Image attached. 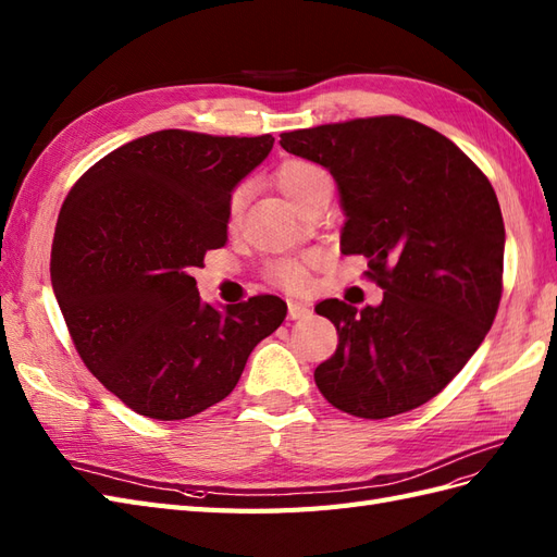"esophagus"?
<instances>
[{
  "label": "esophagus",
  "instance_id": "esophagus-1",
  "mask_svg": "<svg viewBox=\"0 0 557 557\" xmlns=\"http://www.w3.org/2000/svg\"><path fill=\"white\" fill-rule=\"evenodd\" d=\"M309 313H311V309L307 305H302V302H290L288 305V315H290L293 321L305 319V315H309Z\"/></svg>",
  "mask_w": 557,
  "mask_h": 557
}]
</instances>
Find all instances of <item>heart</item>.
Returning a JSON list of instances; mask_svg holds the SVG:
<instances>
[{
	"mask_svg": "<svg viewBox=\"0 0 557 557\" xmlns=\"http://www.w3.org/2000/svg\"><path fill=\"white\" fill-rule=\"evenodd\" d=\"M323 180H327L325 171L321 166H315L313 161H307V159L283 161L274 173L276 187L297 208L305 206V201L311 197L313 189L319 187ZM244 203H246V189L238 187L230 199V220H236L238 215H242ZM315 264H319V255H313V252L302 255V258H285V260H276V262L269 264L267 276H269V281H274L276 285H281V288L299 293L309 285L311 269Z\"/></svg>",
	"mask_w": 557,
	"mask_h": 557,
	"instance_id": "obj_1",
	"label": "heart"
}]
</instances>
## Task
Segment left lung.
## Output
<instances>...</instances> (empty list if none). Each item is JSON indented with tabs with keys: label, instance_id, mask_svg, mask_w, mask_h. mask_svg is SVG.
I'll use <instances>...</instances> for the list:
<instances>
[{
	"label": "left lung",
	"instance_id": "8db88e82",
	"mask_svg": "<svg viewBox=\"0 0 557 557\" xmlns=\"http://www.w3.org/2000/svg\"><path fill=\"white\" fill-rule=\"evenodd\" d=\"M281 147L335 177L342 252L366 255V276L384 290L377 307L315 305L339 335L315 386L363 419L419 408L455 380L497 315V194L453 140L396 114L281 133Z\"/></svg>",
	"mask_w": 557,
	"mask_h": 557
}]
</instances>
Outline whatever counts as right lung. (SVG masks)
Masks as SVG:
<instances>
[{
  "label": "right lung",
  "instance_id": "obj_1",
  "mask_svg": "<svg viewBox=\"0 0 557 557\" xmlns=\"http://www.w3.org/2000/svg\"><path fill=\"white\" fill-rule=\"evenodd\" d=\"M272 135L157 131L88 169L60 208L51 283L94 377L133 412L175 422L227 398L285 319L276 295L218 311L191 272L227 244L234 187Z\"/></svg>",
  "mask_w": 557,
  "mask_h": 557
}]
</instances>
